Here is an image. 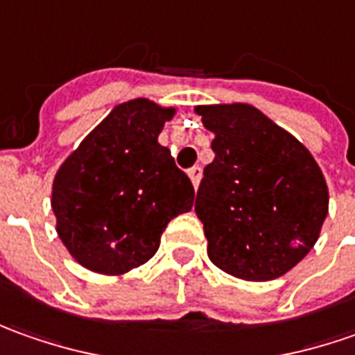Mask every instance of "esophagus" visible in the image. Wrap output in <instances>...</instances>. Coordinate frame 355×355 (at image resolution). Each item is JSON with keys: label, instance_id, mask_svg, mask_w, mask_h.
<instances>
[{"label": "esophagus", "instance_id": "obj_1", "mask_svg": "<svg viewBox=\"0 0 355 355\" xmlns=\"http://www.w3.org/2000/svg\"><path fill=\"white\" fill-rule=\"evenodd\" d=\"M189 177L192 180V184H194V189H198V184H200V178H202V168L200 166H192L189 171Z\"/></svg>", "mask_w": 355, "mask_h": 355}]
</instances>
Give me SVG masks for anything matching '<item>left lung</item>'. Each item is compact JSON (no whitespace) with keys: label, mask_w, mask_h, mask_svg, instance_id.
<instances>
[{"label":"left lung","mask_w":355,"mask_h":355,"mask_svg":"<svg viewBox=\"0 0 355 355\" xmlns=\"http://www.w3.org/2000/svg\"><path fill=\"white\" fill-rule=\"evenodd\" d=\"M214 133L196 216L208 257L243 281L285 275L314 248L328 187L311 151L250 104L196 105Z\"/></svg>","instance_id":"8db88e82"}]
</instances>
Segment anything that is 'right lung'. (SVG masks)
I'll return each instance as SVG.
<instances>
[{
    "mask_svg": "<svg viewBox=\"0 0 355 355\" xmlns=\"http://www.w3.org/2000/svg\"><path fill=\"white\" fill-rule=\"evenodd\" d=\"M175 114L147 98L116 105L56 171V234L82 267L102 275L139 267L166 224L192 208L190 178L157 141Z\"/></svg>",
    "mask_w": 355,
    "mask_h": 355,
    "instance_id": "add662e5",
    "label": "right lung"
}]
</instances>
